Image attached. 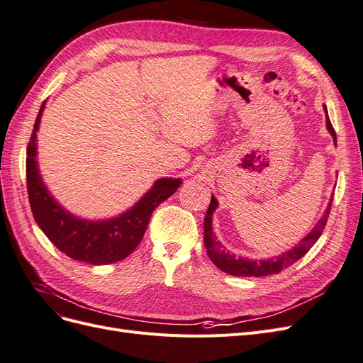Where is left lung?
Here are the masks:
<instances>
[{"mask_svg": "<svg viewBox=\"0 0 363 363\" xmlns=\"http://www.w3.org/2000/svg\"><path fill=\"white\" fill-rule=\"evenodd\" d=\"M324 111L327 113V108L324 107ZM327 130L330 131V135L333 136V140L336 142V133L335 128L330 123V119L327 116ZM332 201L328 203L324 215L321 216L320 221L316 223V225L313 227L312 232L304 236L298 245H295L292 250L284 251L281 256H277L276 259H268V260H252V259H245V257H236L232 252H228L223 248L221 242L215 239V235L212 232V215L215 212V208L218 207V201L215 196L212 195L211 200V206H208L207 212H206V218H204V245L207 248V255L211 257V260L215 263V265L227 272L232 274V276H238V277H263V276H272V274H279L280 271H283L284 268L291 267L292 263H295L296 260H300L307 251L312 248V245L320 239L323 230L325 228L327 219H328V213H330L332 208Z\"/></svg>", "mask_w": 363, "mask_h": 363, "instance_id": "obj_1", "label": "left lung"}]
</instances>
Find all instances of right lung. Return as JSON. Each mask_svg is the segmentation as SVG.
Returning <instances> with one entry per match:
<instances>
[{"instance_id": "add662e5", "label": "right lung", "mask_w": 363, "mask_h": 363, "mask_svg": "<svg viewBox=\"0 0 363 363\" xmlns=\"http://www.w3.org/2000/svg\"><path fill=\"white\" fill-rule=\"evenodd\" d=\"M43 108L45 103L40 106L27 147V191L35 221L51 242L74 260L108 265L125 259L140 244L155 208L179 189L182 180L159 179L130 211L112 219L87 221L71 215L52 199L39 174L36 131Z\"/></svg>"}]
</instances>
